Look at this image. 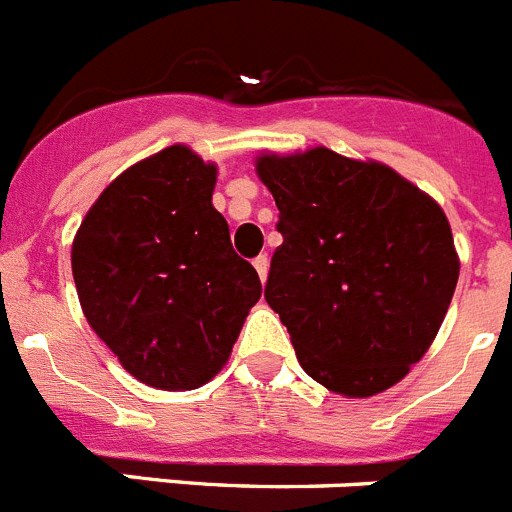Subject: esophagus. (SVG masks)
<instances>
[{
    "label": "esophagus",
    "instance_id": "esophagus-1",
    "mask_svg": "<svg viewBox=\"0 0 512 512\" xmlns=\"http://www.w3.org/2000/svg\"><path fill=\"white\" fill-rule=\"evenodd\" d=\"M255 270H257V275H260V281L265 283L268 281V270H270V260L265 255H260L255 260Z\"/></svg>",
    "mask_w": 512,
    "mask_h": 512
}]
</instances>
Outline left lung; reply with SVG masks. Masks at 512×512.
<instances>
[{"label":"left lung","instance_id":"1","mask_svg":"<svg viewBox=\"0 0 512 512\" xmlns=\"http://www.w3.org/2000/svg\"><path fill=\"white\" fill-rule=\"evenodd\" d=\"M255 170L283 234L265 301L301 368L348 399L399 384L433 345L459 281L443 208L389 164L327 146L265 151Z\"/></svg>","mask_w":512,"mask_h":512}]
</instances>
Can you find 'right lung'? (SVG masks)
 Segmentation results:
<instances>
[{
  "mask_svg": "<svg viewBox=\"0 0 512 512\" xmlns=\"http://www.w3.org/2000/svg\"><path fill=\"white\" fill-rule=\"evenodd\" d=\"M216 175L190 146H167L115 177L71 242L84 317L154 389L208 384L262 296L211 203Z\"/></svg>",
  "mask_w": 512,
  "mask_h": 512,
  "instance_id": "add662e5",
  "label": "right lung"
}]
</instances>
